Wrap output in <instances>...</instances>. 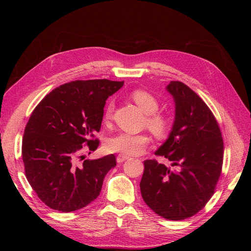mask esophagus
<instances>
[{
	"mask_svg": "<svg viewBox=\"0 0 251 251\" xmlns=\"http://www.w3.org/2000/svg\"><path fill=\"white\" fill-rule=\"evenodd\" d=\"M128 158H130L128 156H126V155H123V154H119V155H117L116 160H117L118 163H121V162H124V161L127 160Z\"/></svg>",
	"mask_w": 251,
	"mask_h": 251,
	"instance_id": "obj_1",
	"label": "esophagus"
}]
</instances>
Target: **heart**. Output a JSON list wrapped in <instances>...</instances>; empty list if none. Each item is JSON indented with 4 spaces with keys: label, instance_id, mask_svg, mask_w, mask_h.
<instances>
[{
    "label": "heart",
    "instance_id": "1",
    "mask_svg": "<svg viewBox=\"0 0 251 251\" xmlns=\"http://www.w3.org/2000/svg\"><path fill=\"white\" fill-rule=\"evenodd\" d=\"M132 100L146 114V126L156 137L162 138L170 130V120L162 114L156 113L159 109V102L151 94L143 90H136L131 94ZM113 103L109 102L104 110V119H109L112 115ZM150 143V137L147 134H127L119 133L107 141V149L115 153L126 156L139 155Z\"/></svg>",
    "mask_w": 251,
    "mask_h": 251
}]
</instances>
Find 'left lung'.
Instances as JSON below:
<instances>
[{
    "label": "left lung",
    "instance_id": "1",
    "mask_svg": "<svg viewBox=\"0 0 251 251\" xmlns=\"http://www.w3.org/2000/svg\"><path fill=\"white\" fill-rule=\"evenodd\" d=\"M165 89L174 98L175 120L155 154L168 158L178 172L146 160L140 191L157 215L178 221L196 215L214 195L224 149L214 114L199 95L181 81H171Z\"/></svg>",
    "mask_w": 251,
    "mask_h": 251
}]
</instances>
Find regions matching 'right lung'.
Returning a JSON list of instances; mask_svg holds the SVG:
<instances>
[{"label": "right lung", "instance_id": "add662e5", "mask_svg": "<svg viewBox=\"0 0 251 251\" xmlns=\"http://www.w3.org/2000/svg\"><path fill=\"white\" fill-rule=\"evenodd\" d=\"M124 86L109 79L75 80L43 98L30 116L23 137L26 177L37 197L52 209L70 212L93 202L107 173L116 166L113 154L78 163L83 144L100 131L108 97ZM83 158V156H80Z\"/></svg>", "mask_w": 251, "mask_h": 251}]
</instances>
